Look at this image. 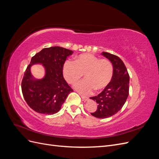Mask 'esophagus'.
<instances>
[{"label":"esophagus","instance_id":"esophagus-1","mask_svg":"<svg viewBox=\"0 0 159 159\" xmlns=\"http://www.w3.org/2000/svg\"><path fill=\"white\" fill-rule=\"evenodd\" d=\"M80 96H81V98H82V99H83L84 101H88V100L89 99V98H88V97H85V96H84V95H80Z\"/></svg>","mask_w":159,"mask_h":159}]
</instances>
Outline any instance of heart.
<instances>
[{"label":"heart","mask_w":159,"mask_h":159,"mask_svg":"<svg viewBox=\"0 0 159 159\" xmlns=\"http://www.w3.org/2000/svg\"><path fill=\"white\" fill-rule=\"evenodd\" d=\"M63 74L69 84H74L84 74L85 80L74 84V88L84 94L94 91H101L111 81L113 68L108 59H99L92 54H82L75 61L66 60L63 66Z\"/></svg>","instance_id":"b5f03b06"}]
</instances>
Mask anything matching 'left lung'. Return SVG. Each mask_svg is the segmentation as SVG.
<instances>
[{
  "label": "left lung",
  "mask_w": 159,
  "mask_h": 159,
  "mask_svg": "<svg viewBox=\"0 0 159 159\" xmlns=\"http://www.w3.org/2000/svg\"><path fill=\"white\" fill-rule=\"evenodd\" d=\"M102 54L113 65L111 81L102 93L90 98L97 102L98 109L91 115L100 119L107 118L121 109L129 95V75L123 61L117 56L103 52Z\"/></svg>",
  "instance_id": "1"
}]
</instances>
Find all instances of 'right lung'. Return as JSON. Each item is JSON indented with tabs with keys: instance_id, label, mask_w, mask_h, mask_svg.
I'll list each match as a JSON object with an SVG mask.
<instances>
[{
	"instance_id": "right-lung-1",
	"label": "right lung",
	"mask_w": 159,
	"mask_h": 159,
	"mask_svg": "<svg viewBox=\"0 0 159 159\" xmlns=\"http://www.w3.org/2000/svg\"><path fill=\"white\" fill-rule=\"evenodd\" d=\"M73 52L60 46L42 49L34 56L24 74L22 94L30 107L37 113L52 115L58 112L70 93L73 91L63 76V66ZM42 64L45 75L38 80L31 74V66Z\"/></svg>"
}]
</instances>
